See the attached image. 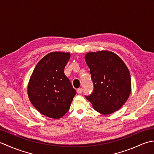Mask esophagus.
Segmentation results:
<instances>
[{
    "label": "esophagus",
    "mask_w": 154,
    "mask_h": 154,
    "mask_svg": "<svg viewBox=\"0 0 154 154\" xmlns=\"http://www.w3.org/2000/svg\"><path fill=\"white\" fill-rule=\"evenodd\" d=\"M77 93L78 94H81V93H83V89H82V88H79V89H78L77 90Z\"/></svg>",
    "instance_id": "obj_1"
}]
</instances>
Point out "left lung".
Listing matches in <instances>:
<instances>
[{
	"instance_id": "left-lung-1",
	"label": "left lung",
	"mask_w": 154,
	"mask_h": 154,
	"mask_svg": "<svg viewBox=\"0 0 154 154\" xmlns=\"http://www.w3.org/2000/svg\"><path fill=\"white\" fill-rule=\"evenodd\" d=\"M85 59L94 85L93 93L86 99L94 110L104 115L119 110L132 89L126 64L119 55L106 50L88 52Z\"/></svg>"
}]
</instances>
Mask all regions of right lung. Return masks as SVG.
Masks as SVG:
<instances>
[{"label":"right lung","mask_w":154,"mask_h":154,"mask_svg":"<svg viewBox=\"0 0 154 154\" xmlns=\"http://www.w3.org/2000/svg\"><path fill=\"white\" fill-rule=\"evenodd\" d=\"M70 53H49L37 63L28 84L31 103L43 115L59 119L67 112L75 91L64 73Z\"/></svg>","instance_id":"obj_1"}]
</instances>
